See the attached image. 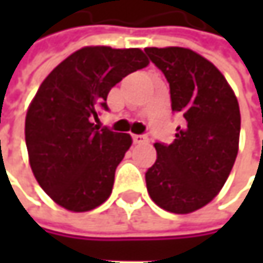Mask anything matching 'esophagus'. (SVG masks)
Returning a JSON list of instances; mask_svg holds the SVG:
<instances>
[{
  "label": "esophagus",
  "mask_w": 263,
  "mask_h": 263,
  "mask_svg": "<svg viewBox=\"0 0 263 263\" xmlns=\"http://www.w3.org/2000/svg\"><path fill=\"white\" fill-rule=\"evenodd\" d=\"M132 141L134 143H146L147 135H144V134H132Z\"/></svg>",
  "instance_id": "obj_1"
}]
</instances>
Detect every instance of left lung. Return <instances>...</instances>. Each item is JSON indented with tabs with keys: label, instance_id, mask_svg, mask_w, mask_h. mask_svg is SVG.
Here are the masks:
<instances>
[{
	"label": "left lung",
	"instance_id": "left-lung-1",
	"mask_svg": "<svg viewBox=\"0 0 263 263\" xmlns=\"http://www.w3.org/2000/svg\"><path fill=\"white\" fill-rule=\"evenodd\" d=\"M144 53L169 82L172 111L183 117L174 143H155L157 161L146 171V187L161 209L190 213L209 204L232 172L239 103L221 71L198 53L181 47Z\"/></svg>",
	"mask_w": 263,
	"mask_h": 263
}]
</instances>
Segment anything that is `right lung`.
Masks as SVG:
<instances>
[{
  "label": "right lung",
  "instance_id": "right-lung-1",
  "mask_svg": "<svg viewBox=\"0 0 263 263\" xmlns=\"http://www.w3.org/2000/svg\"><path fill=\"white\" fill-rule=\"evenodd\" d=\"M149 64L140 48L85 47L41 83L26 116V144L34 178L61 207L88 212L103 204L129 134L99 129L109 89Z\"/></svg>",
  "mask_w": 263,
  "mask_h": 263
}]
</instances>
